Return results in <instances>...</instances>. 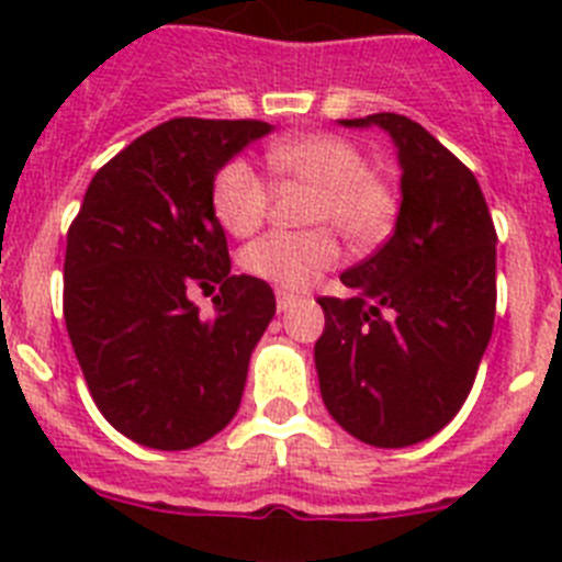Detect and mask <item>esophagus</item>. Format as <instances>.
Here are the masks:
<instances>
[{"label":"esophagus","instance_id":"1","mask_svg":"<svg viewBox=\"0 0 562 562\" xmlns=\"http://www.w3.org/2000/svg\"><path fill=\"white\" fill-rule=\"evenodd\" d=\"M276 304H278V312H286L297 304V295H292V292H278Z\"/></svg>","mask_w":562,"mask_h":562}]
</instances>
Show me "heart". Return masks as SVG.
I'll list each match as a JSON object with an SVG mask.
<instances>
[{
    "mask_svg": "<svg viewBox=\"0 0 562 562\" xmlns=\"http://www.w3.org/2000/svg\"><path fill=\"white\" fill-rule=\"evenodd\" d=\"M267 166L278 180L312 188L301 233H267L241 250V270L278 290H306L337 265L340 245L369 247L391 231L396 193L385 177L366 168L360 148L337 134L315 132L286 137L267 148ZM213 216L233 236H250L270 213V188L247 160H231L211 188Z\"/></svg>",
    "mask_w": 562,
    "mask_h": 562,
    "instance_id": "b5f03b06",
    "label": "heart"
}]
</instances>
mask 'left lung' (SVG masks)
I'll use <instances>...</instances> for the list:
<instances>
[{
	"instance_id": "obj_1",
	"label": "left lung",
	"mask_w": 562,
	"mask_h": 562,
	"mask_svg": "<svg viewBox=\"0 0 562 562\" xmlns=\"http://www.w3.org/2000/svg\"><path fill=\"white\" fill-rule=\"evenodd\" d=\"M342 126L391 134L402 205L391 238L346 270L349 297H317L315 342L331 419L374 448H408L439 434L464 405L495 321V225L479 180L405 114Z\"/></svg>"
}]
</instances>
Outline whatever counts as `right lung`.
Segmentation results:
<instances>
[{
  "mask_svg": "<svg viewBox=\"0 0 562 562\" xmlns=\"http://www.w3.org/2000/svg\"><path fill=\"white\" fill-rule=\"evenodd\" d=\"M265 121L173 117L92 177L67 233L64 321L98 411L143 448L188 450L236 416L270 284L231 276L213 177ZM220 285L202 318L187 292Z\"/></svg>",
  "mask_w": 562,
  "mask_h": 562,
  "instance_id": "add662e5",
  "label": "right lung"
}]
</instances>
